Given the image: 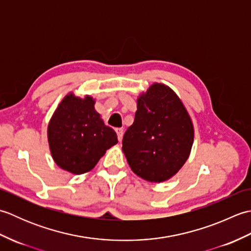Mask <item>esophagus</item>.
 Masks as SVG:
<instances>
[{
	"instance_id": "esophagus-1",
	"label": "esophagus",
	"mask_w": 251,
	"mask_h": 251,
	"mask_svg": "<svg viewBox=\"0 0 251 251\" xmlns=\"http://www.w3.org/2000/svg\"><path fill=\"white\" fill-rule=\"evenodd\" d=\"M115 131H116V134H117V139H119V141L121 142L122 139H123V135H124V131H123L122 128H116Z\"/></svg>"
}]
</instances>
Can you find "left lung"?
<instances>
[{
  "label": "left lung",
  "mask_w": 251,
  "mask_h": 251,
  "mask_svg": "<svg viewBox=\"0 0 251 251\" xmlns=\"http://www.w3.org/2000/svg\"><path fill=\"white\" fill-rule=\"evenodd\" d=\"M132 125L123 137V152L132 172L151 182H163L183 166L194 128L183 103L172 88L155 83L137 101Z\"/></svg>",
  "instance_id": "left-lung-1"
}]
</instances>
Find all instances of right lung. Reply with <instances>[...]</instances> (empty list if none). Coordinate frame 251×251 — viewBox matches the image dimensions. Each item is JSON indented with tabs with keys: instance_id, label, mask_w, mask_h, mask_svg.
<instances>
[{
	"instance_id": "add662e5",
	"label": "right lung",
	"mask_w": 251,
	"mask_h": 251,
	"mask_svg": "<svg viewBox=\"0 0 251 251\" xmlns=\"http://www.w3.org/2000/svg\"><path fill=\"white\" fill-rule=\"evenodd\" d=\"M95 100L67 95L58 105L47 129L51 156L60 168L81 175L117 143L116 132L105 126L95 110Z\"/></svg>"
}]
</instances>
